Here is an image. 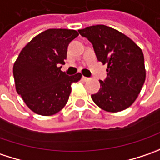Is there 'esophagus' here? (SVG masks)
I'll return each mask as SVG.
<instances>
[{"instance_id": "1", "label": "esophagus", "mask_w": 160, "mask_h": 160, "mask_svg": "<svg viewBox=\"0 0 160 160\" xmlns=\"http://www.w3.org/2000/svg\"><path fill=\"white\" fill-rule=\"evenodd\" d=\"M81 79H82V80H83V81H88V80H89V78H87V77H84V76H82V78H81Z\"/></svg>"}]
</instances>
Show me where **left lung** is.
<instances>
[{
  "label": "left lung",
  "instance_id": "left-lung-1",
  "mask_svg": "<svg viewBox=\"0 0 160 160\" xmlns=\"http://www.w3.org/2000/svg\"><path fill=\"white\" fill-rule=\"evenodd\" d=\"M79 33L93 45L98 60L108 64L106 80H99L98 92L91 95L95 104L112 113L128 108L146 78L142 49L122 33L105 25L88 27Z\"/></svg>",
  "mask_w": 160,
  "mask_h": 160
}]
</instances>
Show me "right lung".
Here are the masks:
<instances>
[{
	"label": "right lung",
	"mask_w": 160,
	"mask_h": 160,
	"mask_svg": "<svg viewBox=\"0 0 160 160\" xmlns=\"http://www.w3.org/2000/svg\"><path fill=\"white\" fill-rule=\"evenodd\" d=\"M78 32L51 28L40 33L21 50L13 65L16 90L36 114L52 115L66 105L72 84L81 74L68 76L61 71L67 58L68 45Z\"/></svg>",
	"instance_id": "1"
}]
</instances>
